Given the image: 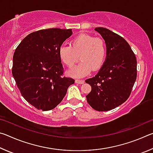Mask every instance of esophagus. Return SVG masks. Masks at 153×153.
<instances>
[{
	"label": "esophagus",
	"instance_id": "1",
	"mask_svg": "<svg viewBox=\"0 0 153 153\" xmlns=\"http://www.w3.org/2000/svg\"><path fill=\"white\" fill-rule=\"evenodd\" d=\"M75 82H76V84H83L84 83V80H82V79H76Z\"/></svg>",
	"mask_w": 153,
	"mask_h": 153
}]
</instances>
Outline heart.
I'll return each mask as SVG.
<instances>
[{
  "label": "heart",
  "instance_id": "heart-1",
  "mask_svg": "<svg viewBox=\"0 0 153 153\" xmlns=\"http://www.w3.org/2000/svg\"><path fill=\"white\" fill-rule=\"evenodd\" d=\"M59 57L69 68L79 60L82 61L69 71L72 76L80 77L86 76L92 69L97 70L101 67L106 56V45L100 38L82 33L73 39L70 45H62L59 51Z\"/></svg>",
  "mask_w": 153,
  "mask_h": 153
}]
</instances>
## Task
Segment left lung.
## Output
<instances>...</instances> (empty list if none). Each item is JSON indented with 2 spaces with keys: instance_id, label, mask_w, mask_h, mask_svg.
Instances as JSON below:
<instances>
[{
  "instance_id": "left-lung-1",
  "label": "left lung",
  "mask_w": 153,
  "mask_h": 153,
  "mask_svg": "<svg viewBox=\"0 0 153 153\" xmlns=\"http://www.w3.org/2000/svg\"><path fill=\"white\" fill-rule=\"evenodd\" d=\"M94 30L105 40L107 55L97 75L85 81L92 88L86 97L94 109L107 111L129 98L137 77V61L123 38L105 27H96Z\"/></svg>"
}]
</instances>
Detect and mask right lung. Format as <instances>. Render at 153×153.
Returning a JSON list of instances; mask_svg holds the SVG:
<instances>
[{
    "instance_id": "1",
    "label": "right lung",
    "mask_w": 153,
    "mask_h": 153,
    "mask_svg": "<svg viewBox=\"0 0 153 153\" xmlns=\"http://www.w3.org/2000/svg\"><path fill=\"white\" fill-rule=\"evenodd\" d=\"M71 29L50 28L27 35L15 49L12 74L21 94L35 108L50 111L65 96L74 79L63 76L59 48Z\"/></svg>"
}]
</instances>
